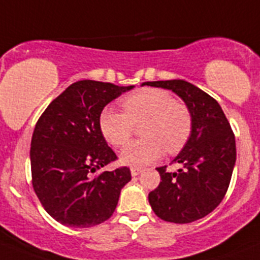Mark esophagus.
<instances>
[{
	"mask_svg": "<svg viewBox=\"0 0 260 260\" xmlns=\"http://www.w3.org/2000/svg\"><path fill=\"white\" fill-rule=\"evenodd\" d=\"M143 171V169L140 168H131V174H132V177H136V175H139L140 173Z\"/></svg>",
	"mask_w": 260,
	"mask_h": 260,
	"instance_id": "esophagus-1",
	"label": "esophagus"
}]
</instances>
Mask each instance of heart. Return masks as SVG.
<instances>
[{
	"label": "heart",
	"instance_id": "b5f03b06",
	"mask_svg": "<svg viewBox=\"0 0 260 260\" xmlns=\"http://www.w3.org/2000/svg\"><path fill=\"white\" fill-rule=\"evenodd\" d=\"M123 111L105 108L99 116L103 137L114 146H123L132 136L135 124L141 127L144 139L128 144L121 150L124 164L141 168L157 161L165 150L175 154L184 148L192 131V116L188 107L177 102L162 89H143L123 101Z\"/></svg>",
	"mask_w": 260,
	"mask_h": 260
}]
</instances>
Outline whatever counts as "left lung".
<instances>
[{"mask_svg": "<svg viewBox=\"0 0 260 260\" xmlns=\"http://www.w3.org/2000/svg\"><path fill=\"white\" fill-rule=\"evenodd\" d=\"M143 85L174 91L188 107L192 131L174 162L183 168L169 173L157 168L161 182L149 193V204L168 222L188 224L211 213L224 199L236 165V139L216 99L183 80Z\"/></svg>", "mask_w": 260, "mask_h": 260, "instance_id": "obj_1", "label": "left lung"}]
</instances>
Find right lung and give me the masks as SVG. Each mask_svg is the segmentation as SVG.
<instances>
[{
  "label": "right lung",
  "mask_w": 260,
  "mask_h": 260,
  "mask_svg": "<svg viewBox=\"0 0 260 260\" xmlns=\"http://www.w3.org/2000/svg\"><path fill=\"white\" fill-rule=\"evenodd\" d=\"M131 89L77 81L49 103L36 123L30 150L32 187L60 224L89 228L114 213L131 170L123 166L95 174L117 158L101 132L99 116L108 103Z\"/></svg>",
  "instance_id": "right-lung-1"
}]
</instances>
